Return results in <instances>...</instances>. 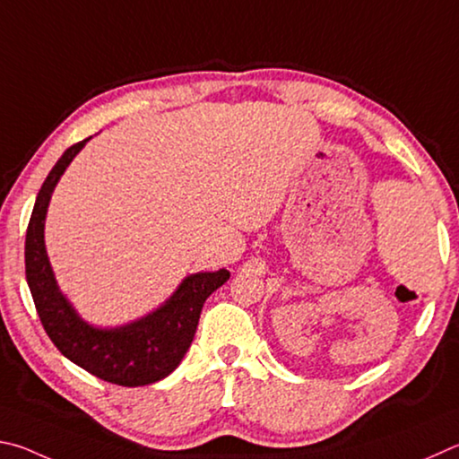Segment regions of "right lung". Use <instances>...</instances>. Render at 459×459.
Returning <instances> with one entry per match:
<instances>
[{"instance_id": "add662e5", "label": "right lung", "mask_w": 459, "mask_h": 459, "mask_svg": "<svg viewBox=\"0 0 459 459\" xmlns=\"http://www.w3.org/2000/svg\"><path fill=\"white\" fill-rule=\"evenodd\" d=\"M91 136L64 151L48 173L26 234V280L44 331L64 357L102 381L143 387L171 375L189 351L205 300L230 280V272H197L183 278L169 299L120 326H96L78 315L56 282L46 252V215L52 193Z\"/></svg>"}]
</instances>
